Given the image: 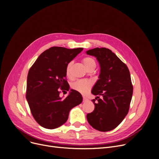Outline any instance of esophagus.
Instances as JSON below:
<instances>
[{"instance_id": "obj_1", "label": "esophagus", "mask_w": 159, "mask_h": 159, "mask_svg": "<svg viewBox=\"0 0 159 159\" xmlns=\"http://www.w3.org/2000/svg\"><path fill=\"white\" fill-rule=\"evenodd\" d=\"M89 100L87 98H86V97H83V102H87V101H88Z\"/></svg>"}]
</instances>
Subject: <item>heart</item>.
Segmentation results:
<instances>
[{
    "instance_id": "heart-1",
    "label": "heart",
    "mask_w": 159,
    "mask_h": 159,
    "mask_svg": "<svg viewBox=\"0 0 159 159\" xmlns=\"http://www.w3.org/2000/svg\"><path fill=\"white\" fill-rule=\"evenodd\" d=\"M82 62L84 64L85 68L87 69L89 68H95L96 67V62L93 58L91 57H85L83 58ZM73 62H70L66 66V73L67 77H70V73H71V68L72 66ZM91 86H92V83L91 81L88 80H78L75 82H73L71 87L73 89L81 93H86L88 92L89 90L90 89Z\"/></svg>"
}]
</instances>
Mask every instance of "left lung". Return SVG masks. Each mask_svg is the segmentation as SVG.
<instances>
[{"instance_id":"8db88e82","label":"left lung","mask_w":159,"mask_h":159,"mask_svg":"<svg viewBox=\"0 0 159 159\" xmlns=\"http://www.w3.org/2000/svg\"><path fill=\"white\" fill-rule=\"evenodd\" d=\"M86 53L95 57L101 68L99 79L91 90L97 96L92 100L95 110L87 114V120L95 129L109 131L117 127L128 113L133 89L129 71L109 49L97 48Z\"/></svg>"}]
</instances>
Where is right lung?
<instances>
[{
  "mask_svg": "<svg viewBox=\"0 0 159 159\" xmlns=\"http://www.w3.org/2000/svg\"><path fill=\"white\" fill-rule=\"evenodd\" d=\"M82 49L52 47L41 53L30 69L26 98L33 118L42 127L52 129L62 126L70 111L82 102L81 94L74 89L64 98L59 96V88L70 89L66 66Z\"/></svg>",
  "mask_w": 159,
  "mask_h": 159,
  "instance_id": "add662e5",
  "label": "right lung"
}]
</instances>
